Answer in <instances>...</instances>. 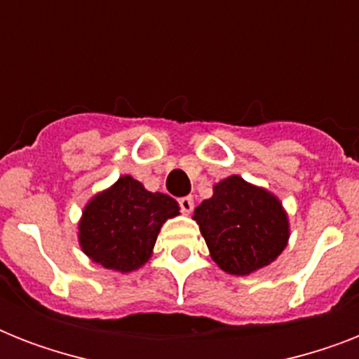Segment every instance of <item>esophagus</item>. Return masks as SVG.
I'll list each match as a JSON object with an SVG mask.
<instances>
[{"instance_id":"1","label":"esophagus","mask_w":359,"mask_h":359,"mask_svg":"<svg viewBox=\"0 0 359 359\" xmlns=\"http://www.w3.org/2000/svg\"><path fill=\"white\" fill-rule=\"evenodd\" d=\"M179 205H180V208H182V212L190 214L191 210H194V197H191V196L180 197Z\"/></svg>"}]
</instances>
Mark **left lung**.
Wrapping results in <instances>:
<instances>
[{"label": "left lung", "instance_id": "obj_1", "mask_svg": "<svg viewBox=\"0 0 359 359\" xmlns=\"http://www.w3.org/2000/svg\"><path fill=\"white\" fill-rule=\"evenodd\" d=\"M194 219L214 262L233 276L268 266L289 242V218L281 201L238 175L214 184L212 197L196 208Z\"/></svg>", "mask_w": 359, "mask_h": 359}]
</instances>
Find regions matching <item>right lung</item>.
Returning <instances> with one entry per match:
<instances>
[{
  "label": "right lung",
  "mask_w": 359,
  "mask_h": 359,
  "mask_svg": "<svg viewBox=\"0 0 359 359\" xmlns=\"http://www.w3.org/2000/svg\"><path fill=\"white\" fill-rule=\"evenodd\" d=\"M179 210L173 197L152 194L124 175L83 208L78 224L81 250L108 270H137L151 259L162 225L179 216Z\"/></svg>",
  "instance_id": "1"
}]
</instances>
